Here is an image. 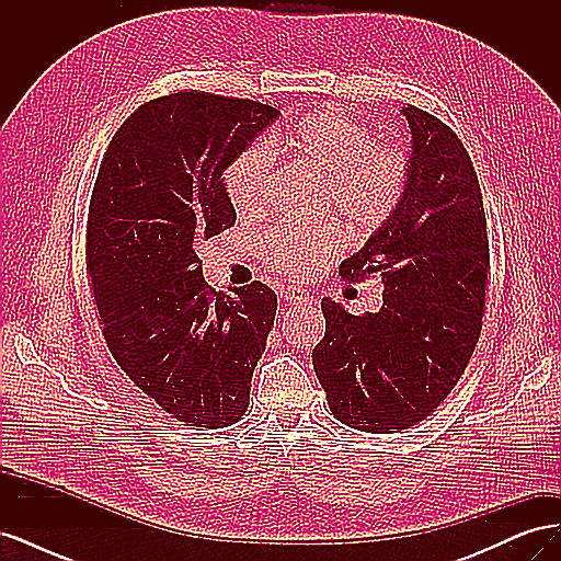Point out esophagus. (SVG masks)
<instances>
[{
    "label": "esophagus",
    "mask_w": 561,
    "mask_h": 561,
    "mask_svg": "<svg viewBox=\"0 0 561 561\" xmlns=\"http://www.w3.org/2000/svg\"><path fill=\"white\" fill-rule=\"evenodd\" d=\"M280 297L287 304H309V301H313V297L307 290H299V287H287V290L280 293Z\"/></svg>",
    "instance_id": "esophagus-1"
}]
</instances>
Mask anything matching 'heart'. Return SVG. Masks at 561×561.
<instances>
[{"label": "heart", "instance_id": "1", "mask_svg": "<svg viewBox=\"0 0 561 561\" xmlns=\"http://www.w3.org/2000/svg\"><path fill=\"white\" fill-rule=\"evenodd\" d=\"M276 151L322 178L320 208L342 217L358 236L377 233L396 215L410 182V159L396 145L375 142L371 130L355 118L325 110L304 116L276 140ZM271 163L262 149H248L225 173V190L239 217H260L266 208ZM344 248V233L328 225L318 229L280 227L264 239V257L278 274L309 278L325 268Z\"/></svg>", "mask_w": 561, "mask_h": 561}]
</instances>
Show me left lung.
I'll list each match as a JSON object with an SVG mask.
<instances>
[{"label": "left lung", "mask_w": 561, "mask_h": 561, "mask_svg": "<svg viewBox=\"0 0 561 561\" xmlns=\"http://www.w3.org/2000/svg\"><path fill=\"white\" fill-rule=\"evenodd\" d=\"M402 114L412 128L404 198L339 266L348 283L379 274L383 304L353 316L322 299L325 336L311 355L334 419L365 433H400L445 402L478 346L489 283L484 203L463 142L428 112Z\"/></svg>", "instance_id": "left-lung-1"}]
</instances>
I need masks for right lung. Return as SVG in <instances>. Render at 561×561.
Returning a JSON list of instances; mask_svg holds the SVG:
<instances>
[{"label": "right lung", "mask_w": 561, "mask_h": 561, "mask_svg": "<svg viewBox=\"0 0 561 561\" xmlns=\"http://www.w3.org/2000/svg\"><path fill=\"white\" fill-rule=\"evenodd\" d=\"M278 114L206 91L154 98L114 133L93 184L87 274L107 348L186 426L245 414L274 328L276 293L260 280L215 293L196 250L233 227L222 173Z\"/></svg>", "instance_id": "right-lung-1"}]
</instances>
